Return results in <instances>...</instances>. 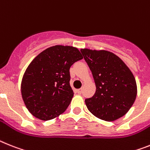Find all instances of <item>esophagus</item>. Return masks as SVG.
<instances>
[{
  "mask_svg": "<svg viewBox=\"0 0 150 150\" xmlns=\"http://www.w3.org/2000/svg\"><path fill=\"white\" fill-rule=\"evenodd\" d=\"M77 93L78 94H81V89H78Z\"/></svg>",
  "mask_w": 150,
  "mask_h": 150,
  "instance_id": "1",
  "label": "esophagus"
}]
</instances>
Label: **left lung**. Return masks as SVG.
<instances>
[{
	"label": "left lung",
	"mask_w": 150,
	"mask_h": 150,
	"mask_svg": "<svg viewBox=\"0 0 150 150\" xmlns=\"http://www.w3.org/2000/svg\"><path fill=\"white\" fill-rule=\"evenodd\" d=\"M92 72L96 91L85 100L89 111L105 121H114L133 106L137 94L134 75L124 61L111 52L81 49Z\"/></svg>",
	"instance_id": "1"
}]
</instances>
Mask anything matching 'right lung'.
Segmentation results:
<instances>
[{"instance_id": "1", "label": "right lung", "mask_w": 150, "mask_h": 150, "mask_svg": "<svg viewBox=\"0 0 150 150\" xmlns=\"http://www.w3.org/2000/svg\"><path fill=\"white\" fill-rule=\"evenodd\" d=\"M82 59L77 48L56 45L33 59L21 85L23 100L30 114L40 120H50L65 111L74 96L69 69Z\"/></svg>"}]
</instances>
